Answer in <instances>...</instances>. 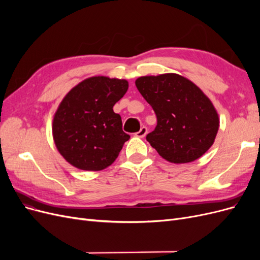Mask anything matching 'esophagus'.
I'll return each mask as SVG.
<instances>
[{"instance_id":"1","label":"esophagus","mask_w":260,"mask_h":260,"mask_svg":"<svg viewBox=\"0 0 260 260\" xmlns=\"http://www.w3.org/2000/svg\"><path fill=\"white\" fill-rule=\"evenodd\" d=\"M146 133H147V128L144 127V125H143V127L141 128V129L136 133L135 136L138 137V138H144V137L146 136Z\"/></svg>"}]
</instances>
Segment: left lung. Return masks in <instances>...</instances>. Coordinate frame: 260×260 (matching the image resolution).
Masks as SVG:
<instances>
[{"mask_svg": "<svg viewBox=\"0 0 260 260\" xmlns=\"http://www.w3.org/2000/svg\"><path fill=\"white\" fill-rule=\"evenodd\" d=\"M136 85L157 117L146 140L164 159L191 162L214 144L219 117L198 85L178 74L140 77Z\"/></svg>", "mask_w": 260, "mask_h": 260, "instance_id": "obj_1", "label": "left lung"}]
</instances>
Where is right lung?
Listing matches in <instances>:
<instances>
[{
	"instance_id": "1",
	"label": "right lung",
	"mask_w": 260,
	"mask_h": 260,
	"mask_svg": "<svg viewBox=\"0 0 260 260\" xmlns=\"http://www.w3.org/2000/svg\"><path fill=\"white\" fill-rule=\"evenodd\" d=\"M124 79L98 76L83 80L62 99L53 119L55 145L74 167L99 171L111 166L130 136L114 105L128 90Z\"/></svg>"
}]
</instances>
